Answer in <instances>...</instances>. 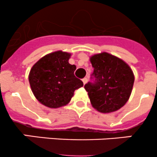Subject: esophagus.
I'll return each mask as SVG.
<instances>
[{
    "mask_svg": "<svg viewBox=\"0 0 157 157\" xmlns=\"http://www.w3.org/2000/svg\"><path fill=\"white\" fill-rule=\"evenodd\" d=\"M82 80H83V84H86V83H87V80H87V78H86V77H84V78H83Z\"/></svg>",
    "mask_w": 157,
    "mask_h": 157,
    "instance_id": "1",
    "label": "esophagus"
}]
</instances>
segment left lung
Returning <instances> with one entry per match:
<instances>
[{
  "label": "left lung",
  "mask_w": 157,
  "mask_h": 157,
  "mask_svg": "<svg viewBox=\"0 0 157 157\" xmlns=\"http://www.w3.org/2000/svg\"><path fill=\"white\" fill-rule=\"evenodd\" d=\"M93 82L84 86L93 108L109 113L121 109L132 91L134 77L131 67L120 58L102 52L90 58Z\"/></svg>",
  "instance_id": "8db88e82"
}]
</instances>
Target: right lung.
Instances as JSON below:
<instances>
[{"label": "right lung", "instance_id": "add662e5", "mask_svg": "<svg viewBox=\"0 0 157 157\" xmlns=\"http://www.w3.org/2000/svg\"><path fill=\"white\" fill-rule=\"evenodd\" d=\"M71 54L52 52L38 61L32 67L29 81L38 101L49 108L67 105L76 90L83 83L74 75L76 66L69 64Z\"/></svg>", "mask_w": 157, "mask_h": 157}]
</instances>
